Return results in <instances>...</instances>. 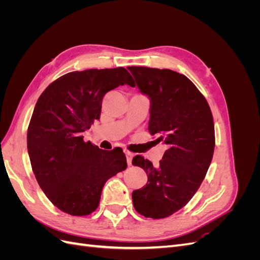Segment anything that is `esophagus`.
I'll return each instance as SVG.
<instances>
[{
  "mask_svg": "<svg viewBox=\"0 0 260 260\" xmlns=\"http://www.w3.org/2000/svg\"><path fill=\"white\" fill-rule=\"evenodd\" d=\"M125 157H127V164L129 165V166H131L132 164V157H133V154L131 152H125Z\"/></svg>",
  "mask_w": 260,
  "mask_h": 260,
  "instance_id": "esophagus-1",
  "label": "esophagus"
}]
</instances>
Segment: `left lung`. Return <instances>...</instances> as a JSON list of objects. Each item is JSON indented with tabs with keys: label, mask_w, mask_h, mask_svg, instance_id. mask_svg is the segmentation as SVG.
<instances>
[{
	"label": "left lung",
	"mask_w": 260,
	"mask_h": 260,
	"mask_svg": "<svg viewBox=\"0 0 260 260\" xmlns=\"http://www.w3.org/2000/svg\"><path fill=\"white\" fill-rule=\"evenodd\" d=\"M141 93L151 100L148 131L168 146L157 167L133 157L147 183L133 191V206L146 218L161 219L190 202L205 178L215 149V125L206 99L186 78L170 69L128 67Z\"/></svg>",
	"instance_id": "8db88e82"
}]
</instances>
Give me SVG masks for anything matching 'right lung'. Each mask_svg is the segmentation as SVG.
<instances>
[{"label": "right lung", "instance_id": "right-lung-1", "mask_svg": "<svg viewBox=\"0 0 260 260\" xmlns=\"http://www.w3.org/2000/svg\"><path fill=\"white\" fill-rule=\"evenodd\" d=\"M123 84L136 85L123 67L73 72L37 102L27 132L31 167L46 198L66 214L90 215L106 181L127 168L122 148L105 151L82 137L100 119L105 94Z\"/></svg>", "mask_w": 260, "mask_h": 260}]
</instances>
